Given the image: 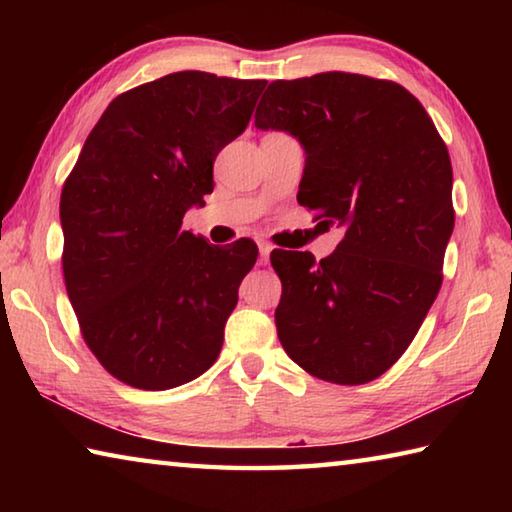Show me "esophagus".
I'll return each instance as SVG.
<instances>
[{"instance_id":"obj_1","label":"esophagus","mask_w":512,"mask_h":512,"mask_svg":"<svg viewBox=\"0 0 512 512\" xmlns=\"http://www.w3.org/2000/svg\"><path fill=\"white\" fill-rule=\"evenodd\" d=\"M273 246L268 244V241H259V262L266 264L268 262V255H271Z\"/></svg>"}]
</instances>
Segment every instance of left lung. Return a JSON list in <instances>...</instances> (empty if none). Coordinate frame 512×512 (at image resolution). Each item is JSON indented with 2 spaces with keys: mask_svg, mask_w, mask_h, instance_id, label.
Wrapping results in <instances>:
<instances>
[{
  "mask_svg": "<svg viewBox=\"0 0 512 512\" xmlns=\"http://www.w3.org/2000/svg\"><path fill=\"white\" fill-rule=\"evenodd\" d=\"M257 128L298 137V203L345 225L329 257L273 250L277 336L302 370L359 386L393 366L443 284L452 162L427 110L395 81L323 72L273 81Z\"/></svg>",
  "mask_w": 512,
  "mask_h": 512,
  "instance_id": "left-lung-1",
  "label": "left lung"
}]
</instances>
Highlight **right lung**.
Listing matches in <instances>:
<instances>
[{
    "label": "right lung",
    "instance_id": "add662e5",
    "mask_svg": "<svg viewBox=\"0 0 512 512\" xmlns=\"http://www.w3.org/2000/svg\"><path fill=\"white\" fill-rule=\"evenodd\" d=\"M266 81L176 72L110 101L60 194L63 275L83 341L112 377L167 391L212 366L257 262L183 216L212 194L219 151L246 131Z\"/></svg>",
    "mask_w": 512,
    "mask_h": 512
}]
</instances>
